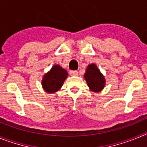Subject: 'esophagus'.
Segmentation results:
<instances>
[{
	"instance_id": "esophagus-1",
	"label": "esophagus",
	"mask_w": 147,
	"mask_h": 147,
	"mask_svg": "<svg viewBox=\"0 0 147 147\" xmlns=\"http://www.w3.org/2000/svg\"><path fill=\"white\" fill-rule=\"evenodd\" d=\"M70 74L71 76H77L78 71H70Z\"/></svg>"
}]
</instances>
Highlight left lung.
Listing matches in <instances>:
<instances>
[{
	"label": "left lung",
	"instance_id": "8db88e82",
	"mask_svg": "<svg viewBox=\"0 0 147 147\" xmlns=\"http://www.w3.org/2000/svg\"><path fill=\"white\" fill-rule=\"evenodd\" d=\"M84 76L91 90L98 92L103 89L105 84V77L96 65H89Z\"/></svg>",
	"mask_w": 147,
	"mask_h": 147
}]
</instances>
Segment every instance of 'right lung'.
I'll return each instance as SVG.
<instances>
[{
    "label": "right lung",
    "mask_w": 147,
    "mask_h": 147,
    "mask_svg": "<svg viewBox=\"0 0 147 147\" xmlns=\"http://www.w3.org/2000/svg\"><path fill=\"white\" fill-rule=\"evenodd\" d=\"M67 76V71L59 65L53 66L42 79V87L48 93H54L59 90Z\"/></svg>",
    "instance_id": "1"
}]
</instances>
